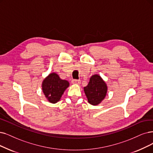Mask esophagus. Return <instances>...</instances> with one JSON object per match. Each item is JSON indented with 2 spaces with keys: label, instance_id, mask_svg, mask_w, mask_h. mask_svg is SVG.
<instances>
[{
  "label": "esophagus",
  "instance_id": "esophagus-1",
  "mask_svg": "<svg viewBox=\"0 0 153 153\" xmlns=\"http://www.w3.org/2000/svg\"><path fill=\"white\" fill-rule=\"evenodd\" d=\"M71 83L73 84H75V85H80L81 83V81L80 80H73L71 81Z\"/></svg>",
  "mask_w": 153,
  "mask_h": 153
}]
</instances>
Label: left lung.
<instances>
[{
	"label": "left lung",
	"instance_id": "obj_1",
	"mask_svg": "<svg viewBox=\"0 0 153 153\" xmlns=\"http://www.w3.org/2000/svg\"><path fill=\"white\" fill-rule=\"evenodd\" d=\"M107 86L105 81L99 75H94L90 78L87 86L83 88L88 102L91 105L100 104L107 93Z\"/></svg>",
	"mask_w": 153,
	"mask_h": 153
}]
</instances>
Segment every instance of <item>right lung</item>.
Listing matches in <instances>:
<instances>
[{
  "label": "right lung",
  "instance_id": "1",
  "mask_svg": "<svg viewBox=\"0 0 153 153\" xmlns=\"http://www.w3.org/2000/svg\"><path fill=\"white\" fill-rule=\"evenodd\" d=\"M69 85L68 81L61 79L56 73H51L42 81V90L49 102L56 103Z\"/></svg>",
  "mask_w": 153,
  "mask_h": 153
}]
</instances>
